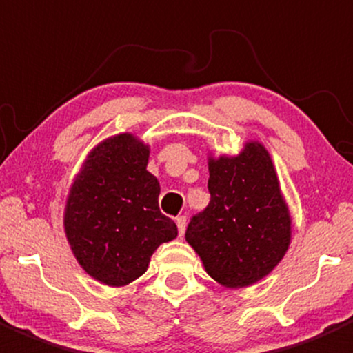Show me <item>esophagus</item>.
<instances>
[{
    "label": "esophagus",
    "instance_id": "1",
    "mask_svg": "<svg viewBox=\"0 0 353 353\" xmlns=\"http://www.w3.org/2000/svg\"><path fill=\"white\" fill-rule=\"evenodd\" d=\"M176 223H177V230H179V236L183 237L184 236V230H186V216H177L176 219Z\"/></svg>",
    "mask_w": 353,
    "mask_h": 353
}]
</instances>
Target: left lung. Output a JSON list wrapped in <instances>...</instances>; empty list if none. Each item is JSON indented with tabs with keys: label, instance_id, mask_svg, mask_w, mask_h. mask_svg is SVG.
<instances>
[{
	"label": "left lung",
	"instance_id": "8db88e82",
	"mask_svg": "<svg viewBox=\"0 0 353 353\" xmlns=\"http://www.w3.org/2000/svg\"><path fill=\"white\" fill-rule=\"evenodd\" d=\"M210 203L191 219L186 241L220 285L249 287L285 256L292 220L268 150L248 141L236 157L208 159Z\"/></svg>",
	"mask_w": 353,
	"mask_h": 353
}]
</instances>
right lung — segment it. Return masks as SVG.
I'll return each mask as SVG.
<instances>
[{"instance_id": "obj_1", "label": "right lung", "mask_w": 353, "mask_h": 353, "mask_svg": "<svg viewBox=\"0 0 353 353\" xmlns=\"http://www.w3.org/2000/svg\"><path fill=\"white\" fill-rule=\"evenodd\" d=\"M150 147L131 133L99 143L71 184L65 232L81 268L101 283L123 287L143 275L177 227L159 208L160 184L147 170Z\"/></svg>"}]
</instances>
